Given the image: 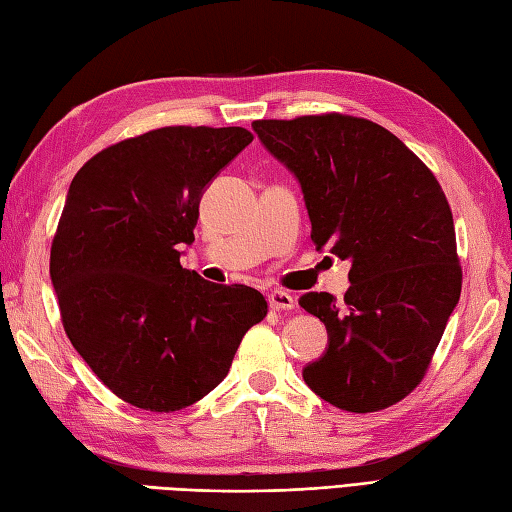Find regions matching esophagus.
<instances>
[{
    "mask_svg": "<svg viewBox=\"0 0 512 512\" xmlns=\"http://www.w3.org/2000/svg\"><path fill=\"white\" fill-rule=\"evenodd\" d=\"M268 303L273 310H292L295 308V297H292L286 290H270Z\"/></svg>",
    "mask_w": 512,
    "mask_h": 512,
    "instance_id": "esophagus-1",
    "label": "esophagus"
}]
</instances>
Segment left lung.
I'll return each instance as SVG.
<instances>
[{"label":"left lung","instance_id":"obj_1","mask_svg":"<svg viewBox=\"0 0 512 512\" xmlns=\"http://www.w3.org/2000/svg\"><path fill=\"white\" fill-rule=\"evenodd\" d=\"M253 132L301 184L317 250L352 264L343 303L330 292L299 299L328 330L303 380L345 411L396 405L427 372L460 301L444 191L400 138L365 118L255 121Z\"/></svg>","mask_w":512,"mask_h":512}]
</instances>
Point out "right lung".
<instances>
[{
    "instance_id": "1",
    "label": "right lung",
    "mask_w": 512,
    "mask_h": 512,
    "mask_svg": "<svg viewBox=\"0 0 512 512\" xmlns=\"http://www.w3.org/2000/svg\"><path fill=\"white\" fill-rule=\"evenodd\" d=\"M244 127H162L103 149L76 173L50 250L74 350L118 398L178 411L231 369L268 303L180 266L206 187L250 145Z\"/></svg>"
}]
</instances>
